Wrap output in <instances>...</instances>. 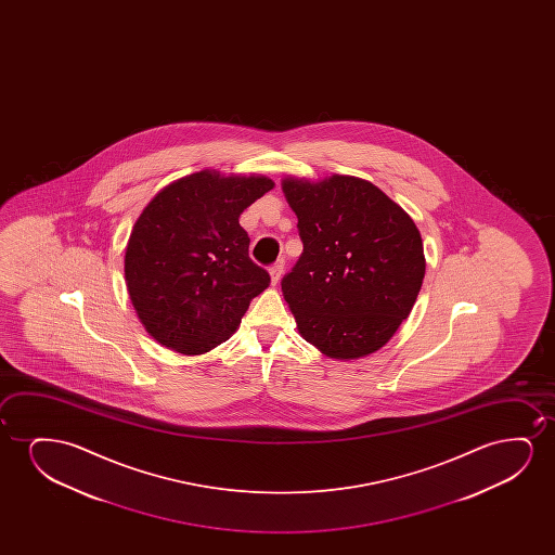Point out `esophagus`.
<instances>
[{"label": "esophagus", "instance_id": "34e87169", "mask_svg": "<svg viewBox=\"0 0 555 555\" xmlns=\"http://www.w3.org/2000/svg\"><path fill=\"white\" fill-rule=\"evenodd\" d=\"M269 273H271V281H273V284H276V282L281 281L282 273H284V261H276L271 269H269Z\"/></svg>", "mask_w": 555, "mask_h": 555}]
</instances>
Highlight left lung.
<instances>
[{"label":"left lung","instance_id":"1","mask_svg":"<svg viewBox=\"0 0 555 555\" xmlns=\"http://www.w3.org/2000/svg\"><path fill=\"white\" fill-rule=\"evenodd\" d=\"M282 191L304 243L281 282L299 334L339 360L379 350L410 317L425 279L417 225L354 176L286 178Z\"/></svg>","mask_w":555,"mask_h":555}]
</instances>
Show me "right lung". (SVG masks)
I'll list each match as a JSON object with an SVG mask.
<instances>
[{
	"label": "right lung",
	"instance_id": "1",
	"mask_svg": "<svg viewBox=\"0 0 555 555\" xmlns=\"http://www.w3.org/2000/svg\"><path fill=\"white\" fill-rule=\"evenodd\" d=\"M273 190L263 176L197 172L160 190L140 214L125 279L147 334L182 354L228 341L271 276L248 254L244 208Z\"/></svg>",
	"mask_w": 555,
	"mask_h": 555
}]
</instances>
